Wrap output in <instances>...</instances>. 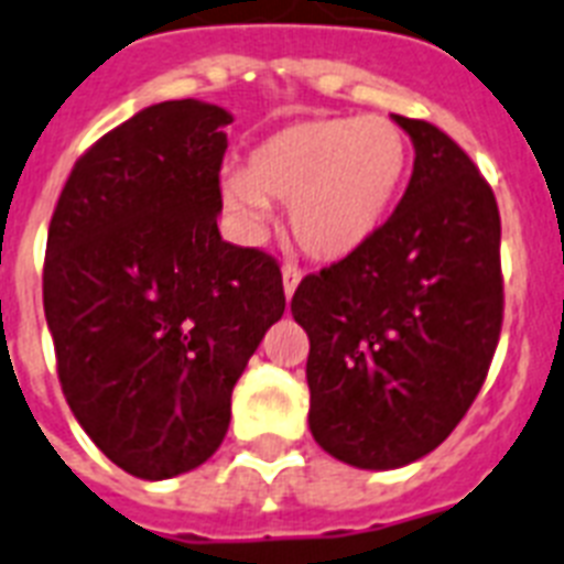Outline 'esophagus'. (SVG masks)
<instances>
[{
	"mask_svg": "<svg viewBox=\"0 0 564 564\" xmlns=\"http://www.w3.org/2000/svg\"><path fill=\"white\" fill-rule=\"evenodd\" d=\"M281 278H283V292H286V297L295 295L297 283H301V269H297V267H283L281 269Z\"/></svg>",
	"mask_w": 564,
	"mask_h": 564,
	"instance_id": "34e87169",
	"label": "esophagus"
}]
</instances>
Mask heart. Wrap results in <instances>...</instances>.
I'll return each mask as SVG.
<instances>
[{"label": "heart", "mask_w": 564, "mask_h": 564, "mask_svg": "<svg viewBox=\"0 0 564 564\" xmlns=\"http://www.w3.org/2000/svg\"><path fill=\"white\" fill-rule=\"evenodd\" d=\"M410 137L387 117H310L263 137L243 172L220 180L224 206L246 235L290 203V229L310 258L338 263L370 246L401 197Z\"/></svg>", "instance_id": "obj_1"}]
</instances>
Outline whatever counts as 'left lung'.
<instances>
[{
    "instance_id": "left-lung-1",
    "label": "left lung",
    "mask_w": 564,
    "mask_h": 564,
    "mask_svg": "<svg viewBox=\"0 0 564 564\" xmlns=\"http://www.w3.org/2000/svg\"><path fill=\"white\" fill-rule=\"evenodd\" d=\"M413 177L361 252L301 281L312 438L344 465L395 470L433 453L485 384L501 329L499 206L473 160L424 120Z\"/></svg>"
}]
</instances>
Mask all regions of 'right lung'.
<instances>
[{
    "mask_svg": "<svg viewBox=\"0 0 564 564\" xmlns=\"http://www.w3.org/2000/svg\"><path fill=\"white\" fill-rule=\"evenodd\" d=\"M226 108L169 99L77 160L48 229L45 321L65 401L145 481L200 467L231 390L286 310L281 269L220 238Z\"/></svg>",
    "mask_w": 564,
    "mask_h": 564,
    "instance_id": "add662e5",
    "label": "right lung"
}]
</instances>
